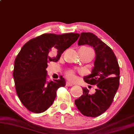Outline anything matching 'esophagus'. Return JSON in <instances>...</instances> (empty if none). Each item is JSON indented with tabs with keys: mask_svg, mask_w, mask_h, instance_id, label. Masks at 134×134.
Here are the masks:
<instances>
[{
	"mask_svg": "<svg viewBox=\"0 0 134 134\" xmlns=\"http://www.w3.org/2000/svg\"><path fill=\"white\" fill-rule=\"evenodd\" d=\"M73 85H74L73 84L70 83V82L69 81H67V83H66V86H72Z\"/></svg>",
	"mask_w": 134,
	"mask_h": 134,
	"instance_id": "obj_1",
	"label": "esophagus"
}]
</instances>
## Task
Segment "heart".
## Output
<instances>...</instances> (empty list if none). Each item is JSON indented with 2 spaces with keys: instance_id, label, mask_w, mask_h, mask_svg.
Wrapping results in <instances>:
<instances>
[{
  "instance_id": "obj_1",
  "label": "heart",
  "mask_w": 134,
  "mask_h": 134,
  "mask_svg": "<svg viewBox=\"0 0 134 134\" xmlns=\"http://www.w3.org/2000/svg\"><path fill=\"white\" fill-rule=\"evenodd\" d=\"M83 48L86 49V50H91V49L87 47H83ZM66 76L67 78L70 80H74L75 78V75L74 71L73 70H69L66 73Z\"/></svg>"
}]
</instances>
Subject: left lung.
Returning <instances> with one entry per match:
<instances>
[{"instance_id":"obj_1","label":"left lung","mask_w":134,"mask_h":134,"mask_svg":"<svg viewBox=\"0 0 134 134\" xmlns=\"http://www.w3.org/2000/svg\"><path fill=\"white\" fill-rule=\"evenodd\" d=\"M78 45L88 44L96 52L94 67L91 74L84 76L87 83L96 85L94 94L83 88V94L75 100L76 107L83 115L97 117L104 113L113 100L119 85V67L112 49L94 34L82 32Z\"/></svg>"}]
</instances>
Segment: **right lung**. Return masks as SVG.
<instances>
[{
    "label": "right lung",
    "instance_id": "add662e5",
    "mask_svg": "<svg viewBox=\"0 0 134 134\" xmlns=\"http://www.w3.org/2000/svg\"><path fill=\"white\" fill-rule=\"evenodd\" d=\"M79 34L62 35L44 34L32 38L23 46L15 60L13 78L17 95L27 109L42 113L53 104L56 91L65 86L62 76L47 81L48 62H58L61 54L77 40ZM57 51L51 57L49 53Z\"/></svg>",
    "mask_w": 134,
    "mask_h": 134
}]
</instances>
